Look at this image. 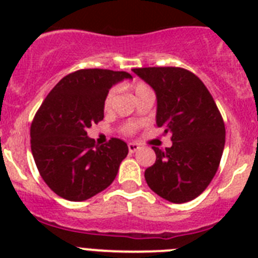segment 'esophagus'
Returning a JSON list of instances; mask_svg holds the SVG:
<instances>
[{"label":"esophagus","instance_id":"34e87169","mask_svg":"<svg viewBox=\"0 0 258 258\" xmlns=\"http://www.w3.org/2000/svg\"><path fill=\"white\" fill-rule=\"evenodd\" d=\"M139 149H141V146L138 145V143H128L130 153H135V151H138Z\"/></svg>","mask_w":258,"mask_h":258}]
</instances>
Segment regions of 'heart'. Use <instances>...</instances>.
<instances>
[{
  "label": "heart",
  "instance_id": "b5f03b06",
  "mask_svg": "<svg viewBox=\"0 0 258 258\" xmlns=\"http://www.w3.org/2000/svg\"><path fill=\"white\" fill-rule=\"evenodd\" d=\"M146 92H151V89H150L149 86L143 84V83H138V84H135V86H134V93H135V97H137V99L139 96H142V95ZM113 96H115V91H113V89H111V91L107 93V96H105V99H104V108L105 109H109L111 107H112ZM134 128H135V125L134 124L125 125V131H127V133H133Z\"/></svg>",
  "mask_w": 258,
  "mask_h": 258
}]
</instances>
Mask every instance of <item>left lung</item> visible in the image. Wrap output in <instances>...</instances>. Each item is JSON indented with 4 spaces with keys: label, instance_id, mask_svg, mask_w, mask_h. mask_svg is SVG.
I'll return each mask as SVG.
<instances>
[{
    "label": "left lung",
    "instance_id": "8db88e82",
    "mask_svg": "<svg viewBox=\"0 0 258 258\" xmlns=\"http://www.w3.org/2000/svg\"><path fill=\"white\" fill-rule=\"evenodd\" d=\"M157 95V125L171 133L172 146L153 147L157 161L146 182L172 204L194 200L216 175L225 147V124L216 101L190 71L176 67L135 68Z\"/></svg>",
    "mask_w": 258,
    "mask_h": 258
}]
</instances>
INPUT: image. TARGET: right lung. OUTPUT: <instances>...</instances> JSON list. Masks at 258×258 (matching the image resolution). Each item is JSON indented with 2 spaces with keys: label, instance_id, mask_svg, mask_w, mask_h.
<instances>
[{
  "label": "right lung",
  "instance_id": "right-lung-1",
  "mask_svg": "<svg viewBox=\"0 0 258 258\" xmlns=\"http://www.w3.org/2000/svg\"><path fill=\"white\" fill-rule=\"evenodd\" d=\"M133 76L123 71L80 70L48 93L30 125V149L38 172L52 191L68 201H86L112 183L127 143L111 138L95 145L87 128L104 117L109 88Z\"/></svg>",
  "mask_w": 258,
  "mask_h": 258
}]
</instances>
